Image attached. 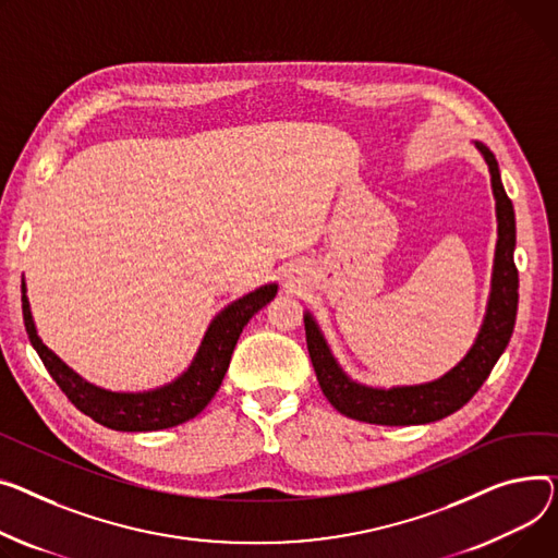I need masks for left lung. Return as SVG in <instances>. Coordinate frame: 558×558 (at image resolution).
Instances as JSON below:
<instances>
[{"label": "left lung", "mask_w": 558, "mask_h": 558, "mask_svg": "<svg viewBox=\"0 0 558 558\" xmlns=\"http://www.w3.org/2000/svg\"><path fill=\"white\" fill-rule=\"evenodd\" d=\"M475 147L489 166L498 213V246L492 299L477 339L469 354L441 379L422 386L377 390L359 386L343 375L339 363L329 354V348L314 318L307 314V350L312 356L318 386L327 401L345 417L381 426L428 424L441 417H449L451 413L460 411V408L480 390V386L487 381L496 361L500 359L511 339L518 312V269L513 263L515 215L511 199L502 189L500 170L494 153L482 143H475Z\"/></svg>", "instance_id": "8db88e82"}]
</instances>
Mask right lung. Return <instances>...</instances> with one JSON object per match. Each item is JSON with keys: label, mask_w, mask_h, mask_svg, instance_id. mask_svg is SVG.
<instances>
[{"label": "right lung", "mask_w": 558, "mask_h": 558, "mask_svg": "<svg viewBox=\"0 0 558 558\" xmlns=\"http://www.w3.org/2000/svg\"><path fill=\"white\" fill-rule=\"evenodd\" d=\"M278 287L265 284L244 299L229 305L225 312H219L215 320L210 323L206 337L202 341V348L185 373L157 390L150 392H109L102 388H96L87 381H83L73 369H69L43 341L37 337L33 316L28 310L26 287L22 282V314H24V327L28 333V341L40 354L45 367L53 381L60 386V390L66 395V399L78 408L81 413L89 415L94 422L114 428V430H161L177 424H183L199 415L208 401L215 397V392L225 379L231 354L235 350V343L244 325L263 310L269 301L276 299Z\"/></svg>", "instance_id": "1"}]
</instances>
